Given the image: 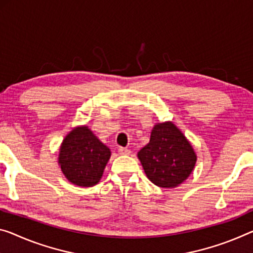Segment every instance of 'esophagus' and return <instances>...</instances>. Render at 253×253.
Masks as SVG:
<instances>
[{
  "label": "esophagus",
  "mask_w": 253,
  "mask_h": 253,
  "mask_svg": "<svg viewBox=\"0 0 253 253\" xmlns=\"http://www.w3.org/2000/svg\"><path fill=\"white\" fill-rule=\"evenodd\" d=\"M119 153L121 154V155H130V149H127V148H124V147H120L119 148Z\"/></svg>",
  "instance_id": "34e87169"
}]
</instances>
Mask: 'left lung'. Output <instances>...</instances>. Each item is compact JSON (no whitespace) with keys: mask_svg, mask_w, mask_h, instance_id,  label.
I'll return each mask as SVG.
<instances>
[{"mask_svg":"<svg viewBox=\"0 0 253 253\" xmlns=\"http://www.w3.org/2000/svg\"><path fill=\"white\" fill-rule=\"evenodd\" d=\"M147 177L161 188H175L189 177L197 155L180 129L172 122L157 123L148 145L138 153Z\"/></svg>","mask_w":253,"mask_h":253,"instance_id":"obj_1","label":"left lung"}]
</instances>
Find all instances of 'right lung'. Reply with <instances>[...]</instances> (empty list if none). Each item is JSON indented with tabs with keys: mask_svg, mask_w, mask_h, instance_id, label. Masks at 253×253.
I'll return each mask as SVG.
<instances>
[{
	"mask_svg": "<svg viewBox=\"0 0 253 253\" xmlns=\"http://www.w3.org/2000/svg\"><path fill=\"white\" fill-rule=\"evenodd\" d=\"M111 150L88 126H78L62 142L59 164L64 176L78 186H92L103 176Z\"/></svg>",
	"mask_w": 253,
	"mask_h": 253,
	"instance_id": "right-lung-1",
	"label": "right lung"
}]
</instances>
